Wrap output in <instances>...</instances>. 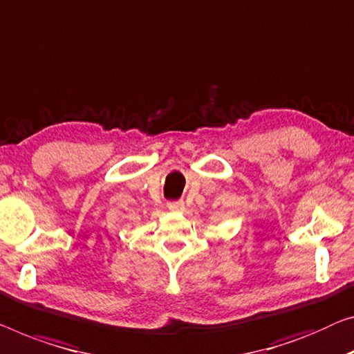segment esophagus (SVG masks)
<instances>
[{"mask_svg": "<svg viewBox=\"0 0 354 354\" xmlns=\"http://www.w3.org/2000/svg\"><path fill=\"white\" fill-rule=\"evenodd\" d=\"M168 209L173 211V213H181L184 211V203L181 200H175V202H168Z\"/></svg>", "mask_w": 354, "mask_h": 354, "instance_id": "esophagus-1", "label": "esophagus"}]
</instances>
